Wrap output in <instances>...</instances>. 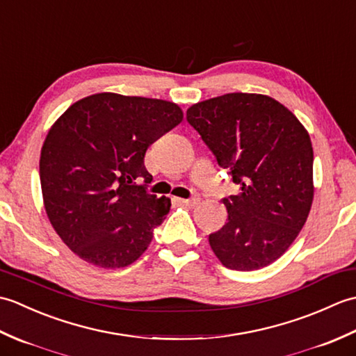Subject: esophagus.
<instances>
[{"label":"esophagus","instance_id":"34e87169","mask_svg":"<svg viewBox=\"0 0 356 356\" xmlns=\"http://www.w3.org/2000/svg\"><path fill=\"white\" fill-rule=\"evenodd\" d=\"M179 202L182 203V205L188 207V208H193V207L197 205V203L200 202V199H199V197H193V199H179Z\"/></svg>","mask_w":356,"mask_h":356}]
</instances>
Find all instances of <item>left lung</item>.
<instances>
[{
  "label": "left lung",
  "instance_id": "8db88e82",
  "mask_svg": "<svg viewBox=\"0 0 356 356\" xmlns=\"http://www.w3.org/2000/svg\"><path fill=\"white\" fill-rule=\"evenodd\" d=\"M186 119L229 170L240 193L223 199L228 218L208 237L223 266L257 270L280 259L314 200V149L305 125L274 97L226 93L191 105Z\"/></svg>",
  "mask_w": 356,
  "mask_h": 356
}]
</instances>
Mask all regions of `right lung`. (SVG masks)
I'll use <instances>...</instances> for the list:
<instances>
[{
	"mask_svg": "<svg viewBox=\"0 0 356 356\" xmlns=\"http://www.w3.org/2000/svg\"><path fill=\"white\" fill-rule=\"evenodd\" d=\"M182 120L174 102L104 92L76 101L50 127L40 157L44 208L79 259L119 269L147 251L171 200L134 180L151 182L148 147Z\"/></svg>",
	"mask_w": 356,
	"mask_h": 356,
	"instance_id": "right-lung-1",
	"label": "right lung"
}]
</instances>
